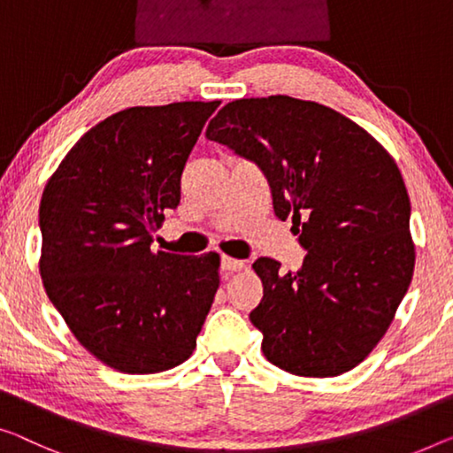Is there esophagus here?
Wrapping results in <instances>:
<instances>
[{"instance_id": "esophagus-1", "label": "esophagus", "mask_w": 453, "mask_h": 453, "mask_svg": "<svg viewBox=\"0 0 453 453\" xmlns=\"http://www.w3.org/2000/svg\"><path fill=\"white\" fill-rule=\"evenodd\" d=\"M242 268H244V260L221 256V270H224V273H235V270H242Z\"/></svg>"}]
</instances>
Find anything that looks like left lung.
<instances>
[{
	"label": "left lung",
	"mask_w": 453,
	"mask_h": 453,
	"mask_svg": "<svg viewBox=\"0 0 453 453\" xmlns=\"http://www.w3.org/2000/svg\"><path fill=\"white\" fill-rule=\"evenodd\" d=\"M207 140L265 173L274 215L307 250L296 273L252 265L265 295L250 313L262 352L296 376L348 372L372 352L413 279L411 201L399 166L370 134L315 101L235 99Z\"/></svg>",
	"instance_id": "1"
}]
</instances>
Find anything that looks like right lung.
I'll list each match as a JSON object with an SVG mask.
<instances>
[{"instance_id": "right-lung-1", "label": "right lung", "mask_w": 453, "mask_h": 453, "mask_svg": "<svg viewBox=\"0 0 453 453\" xmlns=\"http://www.w3.org/2000/svg\"><path fill=\"white\" fill-rule=\"evenodd\" d=\"M219 101L130 107L83 134L40 201V276L81 346L113 370L183 364L219 287V256L152 252Z\"/></svg>"}]
</instances>
